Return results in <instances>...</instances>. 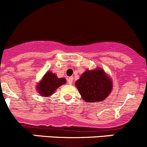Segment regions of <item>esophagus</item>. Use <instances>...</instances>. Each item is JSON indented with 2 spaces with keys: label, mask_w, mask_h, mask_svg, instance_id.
<instances>
[{
  "label": "esophagus",
  "mask_w": 147,
  "mask_h": 147,
  "mask_svg": "<svg viewBox=\"0 0 147 147\" xmlns=\"http://www.w3.org/2000/svg\"><path fill=\"white\" fill-rule=\"evenodd\" d=\"M73 77H69L67 78V81H68V84H72V82H73Z\"/></svg>",
  "instance_id": "obj_1"
}]
</instances>
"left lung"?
Listing matches in <instances>:
<instances>
[{
  "label": "left lung",
  "instance_id": "obj_1",
  "mask_svg": "<svg viewBox=\"0 0 147 147\" xmlns=\"http://www.w3.org/2000/svg\"><path fill=\"white\" fill-rule=\"evenodd\" d=\"M85 101L94 103L104 101L112 89V81L102 69L86 70L75 83Z\"/></svg>",
  "mask_w": 147,
  "mask_h": 147
}]
</instances>
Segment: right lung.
<instances>
[{
	"instance_id": "add662e5",
	"label": "right lung",
	"mask_w": 147,
	"mask_h": 147,
	"mask_svg": "<svg viewBox=\"0 0 147 147\" xmlns=\"http://www.w3.org/2000/svg\"><path fill=\"white\" fill-rule=\"evenodd\" d=\"M66 81L64 78H58L57 76L51 71L47 72L41 81L38 84V91L42 96H49L55 92L61 86L66 84Z\"/></svg>"
}]
</instances>
